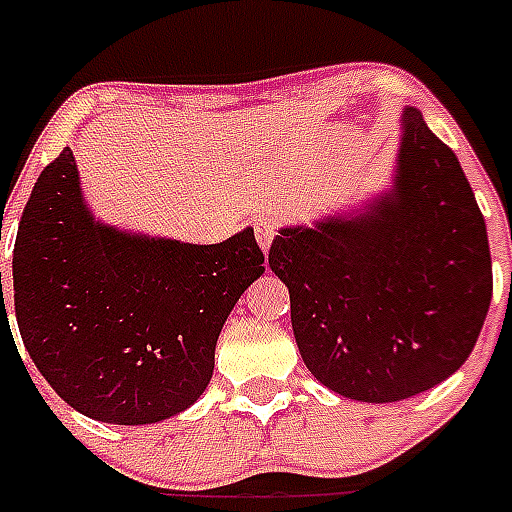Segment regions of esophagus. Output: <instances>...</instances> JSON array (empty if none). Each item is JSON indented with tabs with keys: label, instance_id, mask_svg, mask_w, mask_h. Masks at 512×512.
<instances>
[{
	"label": "esophagus",
	"instance_id": "1",
	"mask_svg": "<svg viewBox=\"0 0 512 512\" xmlns=\"http://www.w3.org/2000/svg\"><path fill=\"white\" fill-rule=\"evenodd\" d=\"M279 233V220L271 215H263L255 220V236H257V244L263 247V252H268L273 244V236Z\"/></svg>",
	"mask_w": 512,
	"mask_h": 512
}]
</instances>
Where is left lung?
Instances as JSON below:
<instances>
[{
  "instance_id": "left-lung-1",
  "label": "left lung",
  "mask_w": 512,
  "mask_h": 512,
  "mask_svg": "<svg viewBox=\"0 0 512 512\" xmlns=\"http://www.w3.org/2000/svg\"><path fill=\"white\" fill-rule=\"evenodd\" d=\"M268 265L289 289L308 372L340 396L393 404L452 377L492 303L489 236L460 159L401 111L388 191L287 225Z\"/></svg>"
}]
</instances>
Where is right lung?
Instances as JSON below:
<instances>
[{"instance_id":"right-lung-1","label":"right lung","mask_w":512,"mask_h":512,"mask_svg":"<svg viewBox=\"0 0 512 512\" xmlns=\"http://www.w3.org/2000/svg\"><path fill=\"white\" fill-rule=\"evenodd\" d=\"M263 263L252 228L220 244H185L103 223L63 148L20 217L15 319L31 361L68 406L100 422L151 425L207 390L220 329ZM0 313L7 319L4 297Z\"/></svg>"}]
</instances>
